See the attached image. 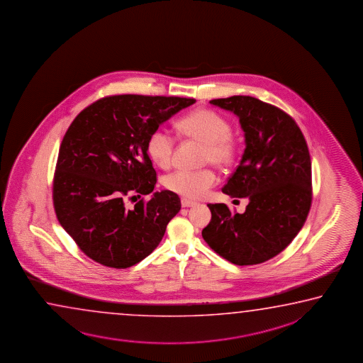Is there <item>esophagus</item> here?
<instances>
[{
  "label": "esophagus",
  "instance_id": "obj_1",
  "mask_svg": "<svg viewBox=\"0 0 363 363\" xmlns=\"http://www.w3.org/2000/svg\"><path fill=\"white\" fill-rule=\"evenodd\" d=\"M196 204V202H191V201H188V199H182V207H193Z\"/></svg>",
  "mask_w": 363,
  "mask_h": 363
}]
</instances>
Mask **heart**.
Here are the masks:
<instances>
[{"instance_id": "obj_1", "label": "heart", "mask_w": 363, "mask_h": 363, "mask_svg": "<svg viewBox=\"0 0 363 363\" xmlns=\"http://www.w3.org/2000/svg\"><path fill=\"white\" fill-rule=\"evenodd\" d=\"M178 133L202 142L203 164L228 167L238 154V143L231 135V125L218 113L209 109L191 111L177 122ZM175 138L165 128H156L148 135L146 151L155 165L166 169L172 164ZM217 177L209 167L199 170H177L164 179L167 191L188 199L202 198L216 184Z\"/></svg>"}]
</instances>
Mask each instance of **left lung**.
Returning <instances> with one entry per match:
<instances>
[{"label":"left lung","instance_id":"left-lung-1","mask_svg":"<svg viewBox=\"0 0 363 363\" xmlns=\"http://www.w3.org/2000/svg\"><path fill=\"white\" fill-rule=\"evenodd\" d=\"M209 103L236 114L245 132L244 155L222 191L249 204L244 213H233L225 203H209L212 218L203 239L234 264H260L283 252L308 218V143L294 118L274 105L242 95Z\"/></svg>","mask_w":363,"mask_h":363}]
</instances>
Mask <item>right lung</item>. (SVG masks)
I'll return each instance as SVG.
<instances>
[{"mask_svg": "<svg viewBox=\"0 0 363 363\" xmlns=\"http://www.w3.org/2000/svg\"><path fill=\"white\" fill-rule=\"evenodd\" d=\"M196 99L111 95L81 111L62 140L53 178V206L62 228L99 264L124 269L154 252L180 211V198L156 191L146 151L148 135Z\"/></svg>", "mask_w": 363, "mask_h": 363, "instance_id": "obj_1", "label": "right lung"}]
</instances>
